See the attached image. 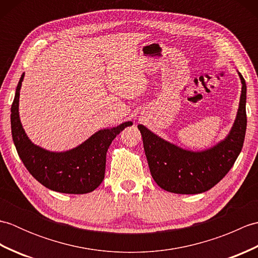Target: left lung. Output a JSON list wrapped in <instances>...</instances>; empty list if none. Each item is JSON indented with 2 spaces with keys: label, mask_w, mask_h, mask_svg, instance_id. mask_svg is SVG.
I'll use <instances>...</instances> for the list:
<instances>
[{
  "label": "left lung",
  "mask_w": 258,
  "mask_h": 258,
  "mask_svg": "<svg viewBox=\"0 0 258 258\" xmlns=\"http://www.w3.org/2000/svg\"><path fill=\"white\" fill-rule=\"evenodd\" d=\"M242 82L238 111L228 135L205 151L184 150L161 139L144 125L138 127L143 138L152 177L161 188L176 194H200L211 189L229 172L244 144L246 124V83Z\"/></svg>",
  "instance_id": "8db88e82"
}]
</instances>
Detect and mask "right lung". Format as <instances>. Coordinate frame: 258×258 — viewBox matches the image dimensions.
<instances>
[{"instance_id":"right-lung-1","label":"right lung","mask_w":258,"mask_h":258,"mask_svg":"<svg viewBox=\"0 0 258 258\" xmlns=\"http://www.w3.org/2000/svg\"><path fill=\"white\" fill-rule=\"evenodd\" d=\"M22 74L11 107V130L14 145L27 171L48 189L65 194H86L97 188L104 179L106 152L112 141L132 122L100 130L81 145L67 152H51L32 143L22 126L19 100Z\"/></svg>"}]
</instances>
